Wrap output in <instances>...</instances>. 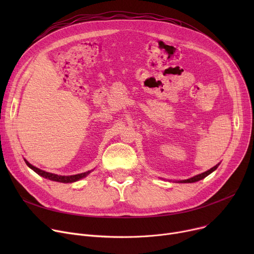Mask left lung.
<instances>
[{"mask_svg":"<svg viewBox=\"0 0 254 254\" xmlns=\"http://www.w3.org/2000/svg\"><path fill=\"white\" fill-rule=\"evenodd\" d=\"M218 166H219V164H217L216 166H214L213 168H211L210 170H208V171H206V172L202 173V174L195 175V176H193V177H191V178H190V179L182 180V181H179V182H181V183H192V182H196V181H198V180H202V179H204L205 177H207L209 174H211L212 172H214V171L218 168Z\"/></svg>","mask_w":254,"mask_h":254,"instance_id":"8db88e82","label":"left lung"}]
</instances>
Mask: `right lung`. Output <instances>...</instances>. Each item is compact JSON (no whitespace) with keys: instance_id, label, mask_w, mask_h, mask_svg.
I'll return each instance as SVG.
<instances>
[{"instance_id":"obj_1","label":"right lung","mask_w":254,"mask_h":254,"mask_svg":"<svg viewBox=\"0 0 254 254\" xmlns=\"http://www.w3.org/2000/svg\"><path fill=\"white\" fill-rule=\"evenodd\" d=\"M24 162L26 164V166H28L29 168H31L33 171H35L38 175L42 176L44 178H47L49 180H52V181H57V182H63V183H72V182H75V181H78L80 179H82L84 177H86L90 171H87V172H84V173H80V174H77V175H71V176H62V175H57V174H52V173H48V172H45L43 170H40L36 167H34L33 165H31L26 159H24Z\"/></svg>"}]
</instances>
